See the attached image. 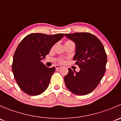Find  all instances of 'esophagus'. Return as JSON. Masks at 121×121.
I'll return each mask as SVG.
<instances>
[{"mask_svg":"<svg viewBox=\"0 0 121 121\" xmlns=\"http://www.w3.org/2000/svg\"><path fill=\"white\" fill-rule=\"evenodd\" d=\"M55 67H56V69L57 70V69H61V68L62 67L61 66V65H55Z\"/></svg>","mask_w":121,"mask_h":121,"instance_id":"esophagus-1","label":"esophagus"}]
</instances>
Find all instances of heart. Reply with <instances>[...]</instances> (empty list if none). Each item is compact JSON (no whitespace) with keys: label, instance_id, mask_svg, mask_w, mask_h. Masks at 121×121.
I'll use <instances>...</instances> for the list:
<instances>
[{"label":"heart","instance_id":"b5f03b06","mask_svg":"<svg viewBox=\"0 0 121 121\" xmlns=\"http://www.w3.org/2000/svg\"><path fill=\"white\" fill-rule=\"evenodd\" d=\"M74 44V43L72 41L68 40L65 42V45H66V44ZM63 61H64V60H63V58H60V62H61V63H63Z\"/></svg>","mask_w":121,"mask_h":121}]
</instances>
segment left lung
<instances>
[{"mask_svg":"<svg viewBox=\"0 0 121 121\" xmlns=\"http://www.w3.org/2000/svg\"><path fill=\"white\" fill-rule=\"evenodd\" d=\"M76 44L73 57L80 69L78 72L70 68L64 77L67 88L77 95L91 93L98 86L106 71L107 56L100 41L89 32L65 34Z\"/></svg>","mask_w":121,"mask_h":121,"instance_id":"8db88e82","label":"left lung"}]
</instances>
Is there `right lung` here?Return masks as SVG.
<instances>
[{
  "instance_id": "add662e5",
  "label": "right lung",
  "mask_w": 121,
  "mask_h": 121,
  "mask_svg": "<svg viewBox=\"0 0 121 121\" xmlns=\"http://www.w3.org/2000/svg\"><path fill=\"white\" fill-rule=\"evenodd\" d=\"M64 35L32 33L19 44L14 54L12 69L17 85L25 93L37 96L47 89L56 68L46 67L42 60Z\"/></svg>"
}]
</instances>
